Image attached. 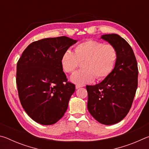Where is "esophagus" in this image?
Here are the masks:
<instances>
[{
  "instance_id": "34e87169",
  "label": "esophagus",
  "mask_w": 149,
  "mask_h": 149,
  "mask_svg": "<svg viewBox=\"0 0 149 149\" xmlns=\"http://www.w3.org/2000/svg\"><path fill=\"white\" fill-rule=\"evenodd\" d=\"M82 87L81 85H75V89H79V88H80V87Z\"/></svg>"
}]
</instances>
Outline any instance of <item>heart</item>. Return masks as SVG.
Segmentation results:
<instances>
[{
    "mask_svg": "<svg viewBox=\"0 0 149 149\" xmlns=\"http://www.w3.org/2000/svg\"><path fill=\"white\" fill-rule=\"evenodd\" d=\"M118 59V52L110 44L89 40L78 44L74 52L67 50L62 54L61 65L67 73H72L84 62L85 69L73 74L70 80L79 85L93 82L95 79L102 80L111 74Z\"/></svg>",
    "mask_w": 149,
    "mask_h": 149,
    "instance_id": "heart-1",
    "label": "heart"
}]
</instances>
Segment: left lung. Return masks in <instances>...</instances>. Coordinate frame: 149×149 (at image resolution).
<instances>
[{"instance_id": "8db88e82", "label": "left lung", "mask_w": 149, "mask_h": 149, "mask_svg": "<svg viewBox=\"0 0 149 149\" xmlns=\"http://www.w3.org/2000/svg\"><path fill=\"white\" fill-rule=\"evenodd\" d=\"M100 39L114 46L118 59L109 76L86 86L87 108L99 123L112 125L122 120L132 107L138 84L137 62L132 47L119 35L106 34Z\"/></svg>"}]
</instances>
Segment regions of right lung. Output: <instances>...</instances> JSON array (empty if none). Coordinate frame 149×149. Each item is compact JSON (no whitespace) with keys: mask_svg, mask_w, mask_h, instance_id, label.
Segmentation results:
<instances>
[{"mask_svg":"<svg viewBox=\"0 0 149 149\" xmlns=\"http://www.w3.org/2000/svg\"><path fill=\"white\" fill-rule=\"evenodd\" d=\"M77 42L62 36L33 42L17 63L16 84L22 107L35 122L56 123L67 110L75 85L68 82L62 54Z\"/></svg>","mask_w":149,"mask_h":149,"instance_id":"right-lung-1","label":"right lung"}]
</instances>
